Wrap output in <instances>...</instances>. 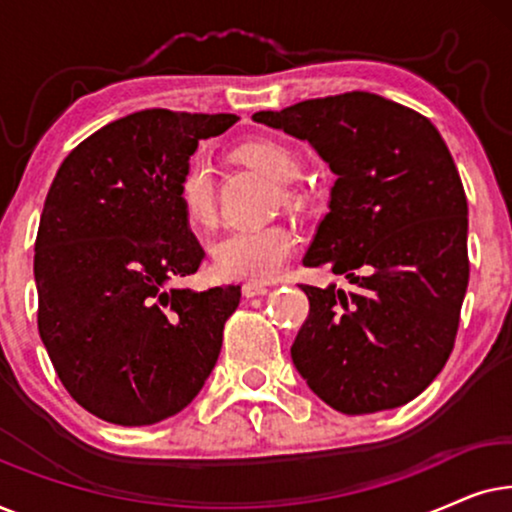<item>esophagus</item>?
<instances>
[{
  "instance_id": "esophagus-1",
  "label": "esophagus",
  "mask_w": 512,
  "mask_h": 512,
  "mask_svg": "<svg viewBox=\"0 0 512 512\" xmlns=\"http://www.w3.org/2000/svg\"><path fill=\"white\" fill-rule=\"evenodd\" d=\"M270 289L268 286H263V284H256V282H249V284H244L242 286V296L244 298H256V296H265V293H268Z\"/></svg>"
}]
</instances>
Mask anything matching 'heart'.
Masks as SVG:
<instances>
[{"instance_id":"b5f03b06","label":"heart","mask_w":512,"mask_h":512,"mask_svg":"<svg viewBox=\"0 0 512 512\" xmlns=\"http://www.w3.org/2000/svg\"><path fill=\"white\" fill-rule=\"evenodd\" d=\"M244 165L263 172L282 186L286 207L303 205V195L291 184L303 172L298 153L277 139H251L235 149ZM177 202L191 228H209L216 219V184L207 160L195 156L177 179ZM296 247V235L282 223L230 230L212 244V265L221 277L244 282H270L279 275Z\"/></svg>"}]
</instances>
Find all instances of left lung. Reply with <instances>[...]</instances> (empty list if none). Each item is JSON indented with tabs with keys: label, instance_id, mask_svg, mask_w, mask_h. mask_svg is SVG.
<instances>
[{
	"label": "left lung",
	"instance_id": "obj_1",
	"mask_svg": "<svg viewBox=\"0 0 512 512\" xmlns=\"http://www.w3.org/2000/svg\"><path fill=\"white\" fill-rule=\"evenodd\" d=\"M254 121L307 139L335 174L303 263L352 291L300 284L310 300L291 359L345 415L417 398L450 359L468 286V202L429 118L380 95L317 97Z\"/></svg>",
	"mask_w": 512,
	"mask_h": 512
}]
</instances>
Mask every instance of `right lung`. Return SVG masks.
Instances as JSON below:
<instances>
[{"label":"right lung","mask_w":512,"mask_h":512,"mask_svg":"<svg viewBox=\"0 0 512 512\" xmlns=\"http://www.w3.org/2000/svg\"><path fill=\"white\" fill-rule=\"evenodd\" d=\"M235 121L137 111L83 139L48 188L34 242L39 335L69 396L104 422H163L216 366L240 286H172L205 256L177 179L200 139Z\"/></svg>","instance_id":"1"}]
</instances>
